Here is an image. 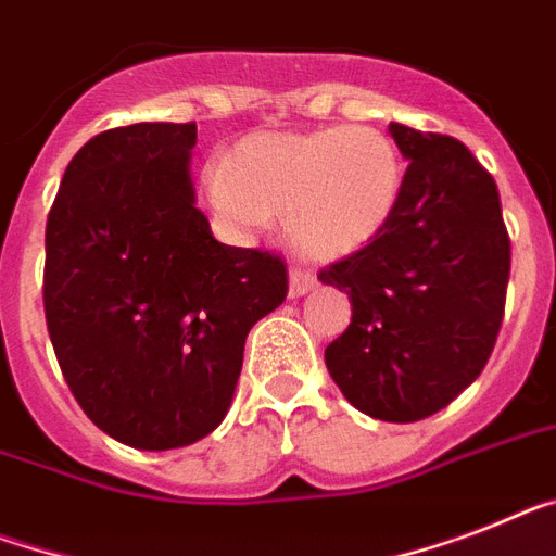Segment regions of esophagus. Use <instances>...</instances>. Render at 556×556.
<instances>
[{
  "label": "esophagus",
  "mask_w": 556,
  "mask_h": 556,
  "mask_svg": "<svg viewBox=\"0 0 556 556\" xmlns=\"http://www.w3.org/2000/svg\"><path fill=\"white\" fill-rule=\"evenodd\" d=\"M314 288H316V277L311 274V270L291 268V274H288V296H291V300L305 296V293L314 291Z\"/></svg>",
  "instance_id": "1"
}]
</instances>
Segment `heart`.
I'll return each instance as SVG.
<instances>
[{"mask_svg":"<svg viewBox=\"0 0 556 556\" xmlns=\"http://www.w3.org/2000/svg\"><path fill=\"white\" fill-rule=\"evenodd\" d=\"M214 208L254 231L282 217L293 249L348 256L390 226L404 194V161L372 127L260 132L237 143L208 175Z\"/></svg>","mask_w":556,"mask_h":556,"instance_id":"heart-1","label":"heart"}]
</instances>
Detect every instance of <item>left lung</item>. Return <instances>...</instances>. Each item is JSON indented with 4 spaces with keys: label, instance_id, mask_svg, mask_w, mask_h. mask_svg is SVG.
Instances as JSON below:
<instances>
[{
    "label": "left lung",
    "instance_id": "8db88e82",
    "mask_svg": "<svg viewBox=\"0 0 556 556\" xmlns=\"http://www.w3.org/2000/svg\"><path fill=\"white\" fill-rule=\"evenodd\" d=\"M390 135L409 163L399 212L370 245L319 274L353 305L325 365L353 407L409 424L444 409L486 367L511 242L497 186L464 143L395 121Z\"/></svg>",
    "mask_w": 556,
    "mask_h": 556
}]
</instances>
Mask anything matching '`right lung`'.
Masks as SVG:
<instances>
[{
    "mask_svg": "<svg viewBox=\"0 0 556 556\" xmlns=\"http://www.w3.org/2000/svg\"><path fill=\"white\" fill-rule=\"evenodd\" d=\"M194 124H132L84 143L45 235V316L70 390L135 450L220 427L245 336L288 293L282 260L217 242L191 186Z\"/></svg>",
    "mask_w": 556,
    "mask_h": 556,
    "instance_id": "add662e5",
    "label": "right lung"
}]
</instances>
